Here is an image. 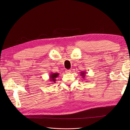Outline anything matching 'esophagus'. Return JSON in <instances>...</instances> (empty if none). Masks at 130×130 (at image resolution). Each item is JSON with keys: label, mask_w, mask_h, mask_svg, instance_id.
Returning a JSON list of instances; mask_svg holds the SVG:
<instances>
[{"label": "esophagus", "mask_w": 130, "mask_h": 130, "mask_svg": "<svg viewBox=\"0 0 130 130\" xmlns=\"http://www.w3.org/2000/svg\"><path fill=\"white\" fill-rule=\"evenodd\" d=\"M66 73H71V70H70V69L66 70Z\"/></svg>", "instance_id": "34e87169"}]
</instances>
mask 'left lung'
Listing matches in <instances>:
<instances>
[{"label":"left lung","mask_w":130,"mask_h":130,"mask_svg":"<svg viewBox=\"0 0 130 130\" xmlns=\"http://www.w3.org/2000/svg\"><path fill=\"white\" fill-rule=\"evenodd\" d=\"M80 73V75L82 76V77L83 78V79H84V78H85L86 77V74H87V72H86L85 71H82Z\"/></svg>","instance_id":"8db88e82"}]
</instances>
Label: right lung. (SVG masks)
<instances>
[{"label":"right lung","mask_w":130,"mask_h":130,"mask_svg":"<svg viewBox=\"0 0 130 130\" xmlns=\"http://www.w3.org/2000/svg\"><path fill=\"white\" fill-rule=\"evenodd\" d=\"M59 73H50V76H49V80L50 81H51L52 82V84H54L55 82L56 81V78H57L58 76Z\"/></svg>","instance_id":"right-lung-1"}]
</instances>
